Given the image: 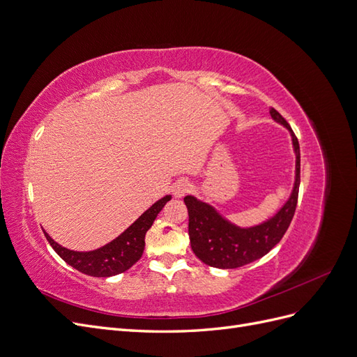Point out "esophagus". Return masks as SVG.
<instances>
[{"mask_svg": "<svg viewBox=\"0 0 357 357\" xmlns=\"http://www.w3.org/2000/svg\"><path fill=\"white\" fill-rule=\"evenodd\" d=\"M190 189H192V185L188 180H178L174 185V188H172V192H174L176 198H183L188 192H190Z\"/></svg>", "mask_w": 357, "mask_h": 357, "instance_id": "34e87169", "label": "esophagus"}]
</instances>
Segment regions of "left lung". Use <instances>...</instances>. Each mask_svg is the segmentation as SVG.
Returning a JSON list of instances; mask_svg holds the SVG:
<instances>
[{"instance_id":"left-lung-1","label":"left lung","mask_w":357,"mask_h":357,"mask_svg":"<svg viewBox=\"0 0 357 357\" xmlns=\"http://www.w3.org/2000/svg\"><path fill=\"white\" fill-rule=\"evenodd\" d=\"M269 113L277 122L284 125L291 134V142H294L296 153V180L294 192L284 207L273 219L247 229L238 228V226L225 220L211 205L201 202L193 197H185L189 214L192 250L201 262L210 266L223 269L238 268L265 256L283 238L291 219H294L301 181L299 143L286 119L273 107Z\"/></svg>"}]
</instances>
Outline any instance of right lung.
<instances>
[{
  "mask_svg": "<svg viewBox=\"0 0 357 357\" xmlns=\"http://www.w3.org/2000/svg\"><path fill=\"white\" fill-rule=\"evenodd\" d=\"M169 199L171 197L168 195L155 202L122 235H119L112 243L92 252L68 250V248L53 241L46 232L45 235L49 244L53 247V250L77 271L92 277H112L125 273L143 256L146 232L150 229L156 215Z\"/></svg>",
  "mask_w": 357,
  "mask_h": 357,
  "instance_id": "obj_1",
  "label": "right lung"
}]
</instances>
